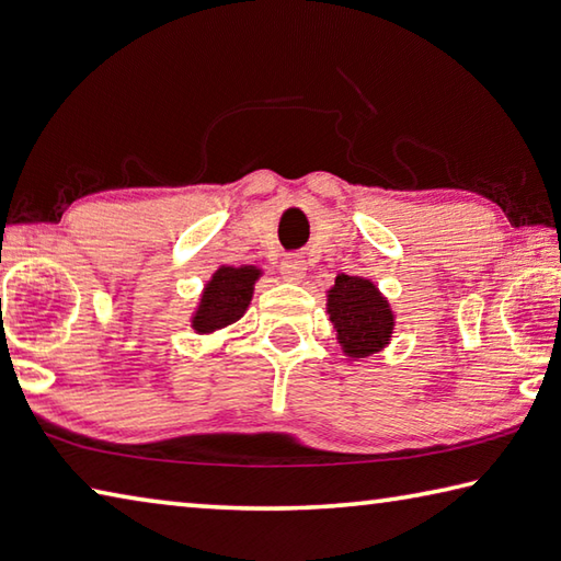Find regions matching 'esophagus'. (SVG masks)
<instances>
[{"label":"esophagus","mask_w":561,"mask_h":561,"mask_svg":"<svg viewBox=\"0 0 561 561\" xmlns=\"http://www.w3.org/2000/svg\"><path fill=\"white\" fill-rule=\"evenodd\" d=\"M305 271H308V266L298 256H288L280 263V276L288 283H300L305 278Z\"/></svg>","instance_id":"1"}]
</instances>
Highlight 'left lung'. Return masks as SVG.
I'll use <instances>...</instances> for the list:
<instances>
[{
    "instance_id": "1",
    "label": "left lung",
    "mask_w": 561,
    "mask_h": 561,
    "mask_svg": "<svg viewBox=\"0 0 561 561\" xmlns=\"http://www.w3.org/2000/svg\"><path fill=\"white\" fill-rule=\"evenodd\" d=\"M327 314L334 324L342 354L358 362L390 344L396 330V312L371 278L340 273L327 290Z\"/></svg>"
}]
</instances>
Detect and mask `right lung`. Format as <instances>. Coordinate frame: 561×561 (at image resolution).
Instances as JSON below:
<instances>
[{
    "instance_id": "add662e5",
    "label": "right lung",
    "mask_w": 561,
    "mask_h": 561,
    "mask_svg": "<svg viewBox=\"0 0 561 561\" xmlns=\"http://www.w3.org/2000/svg\"><path fill=\"white\" fill-rule=\"evenodd\" d=\"M263 276L259 266H219L199 293L190 327L197 334H213L244 317L253 298V285Z\"/></svg>"
}]
</instances>
